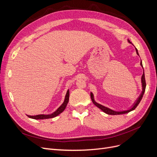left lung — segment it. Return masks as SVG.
<instances>
[{
	"instance_id": "obj_1",
	"label": "left lung",
	"mask_w": 157,
	"mask_h": 157,
	"mask_svg": "<svg viewBox=\"0 0 157 157\" xmlns=\"http://www.w3.org/2000/svg\"><path fill=\"white\" fill-rule=\"evenodd\" d=\"M128 40V42H130V43H131L130 41L129 40ZM136 53L137 55H139L138 54V52H137V48H136ZM140 65L142 67H143V65H142V62H141H141H140ZM144 69V67H143ZM141 83H142V89H143V90H142V92L141 94H140V97L138 98V99H137L136 101L135 102V103L134 104V105H133L130 109H128V110H126V111H113V110H111V109H109L105 106H103L101 105H100V104H99L98 103H96V101H95L94 99V95L92 93H90V96H91V99L92 100V102L95 105L97 106L98 108H99L101 109V110H102L104 113H105L107 114H108V115H122V114H126V113H129L133 110H134V109L137 107V106L139 105V103H140L141 100L142 98H143V96L144 94V92L145 91V88H146V82H145V74H144V72L143 73V75H142L141 77Z\"/></svg>"
}]
</instances>
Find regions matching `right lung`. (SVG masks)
<instances>
[{
  "label": "right lung",
  "mask_w": 157,
  "mask_h": 157,
  "mask_svg": "<svg viewBox=\"0 0 157 157\" xmlns=\"http://www.w3.org/2000/svg\"><path fill=\"white\" fill-rule=\"evenodd\" d=\"M69 90H68L67 92V94H66V95H65L64 102L62 103V105H61L58 109H57V110L54 113L51 114V115H35V116L27 115V117L31 118H33V119H46V118H52L56 117V116L59 115L60 113H61L65 110V109L69 102Z\"/></svg>",
  "instance_id": "right-lung-1"
}]
</instances>
